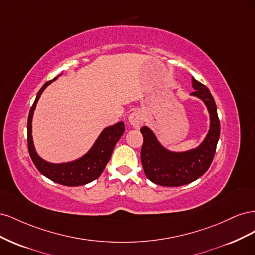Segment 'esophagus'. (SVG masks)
Listing matches in <instances>:
<instances>
[{
  "label": "esophagus",
  "mask_w": 255,
  "mask_h": 255,
  "mask_svg": "<svg viewBox=\"0 0 255 255\" xmlns=\"http://www.w3.org/2000/svg\"><path fill=\"white\" fill-rule=\"evenodd\" d=\"M128 122L129 125L132 126L134 128H139L142 123H143V118L142 115L139 112H134L128 116Z\"/></svg>",
  "instance_id": "esophagus-1"
}]
</instances>
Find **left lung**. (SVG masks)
Wrapping results in <instances>:
<instances>
[{"label":"left lung","mask_w":255,"mask_h":255,"mask_svg":"<svg viewBox=\"0 0 255 255\" xmlns=\"http://www.w3.org/2000/svg\"><path fill=\"white\" fill-rule=\"evenodd\" d=\"M192 96L200 98L211 116V128L204 141L197 149L174 153L159 144L153 132L146 127L140 128L143 136L140 159L148 179L161 186L175 187L196 181L210 168L220 136L217 106L208 88L192 78Z\"/></svg>","instance_id":"1"}]
</instances>
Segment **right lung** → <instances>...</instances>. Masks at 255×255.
Segmentation results:
<instances>
[{
    "label": "right lung",
    "mask_w": 255,
    "mask_h": 255,
    "mask_svg": "<svg viewBox=\"0 0 255 255\" xmlns=\"http://www.w3.org/2000/svg\"><path fill=\"white\" fill-rule=\"evenodd\" d=\"M55 79L56 78H54L52 81L47 82L40 88L29 110L27 118L28 153L38 171L44 176H47L51 181L65 185V186H81V185L92 182L101 175L105 166L112 157V153L116 143L118 142L122 134L125 133V123L121 121L116 123L115 126L106 128L101 135L99 136L89 152L78 160L66 164H51L43 160L37 155L34 149L32 139V118L38 99L40 98L42 91L47 88L48 85L55 81Z\"/></svg>",
    "instance_id": "add662e5"
}]
</instances>
